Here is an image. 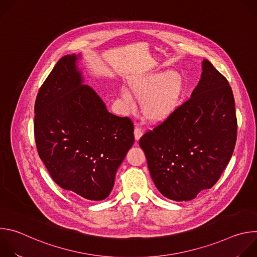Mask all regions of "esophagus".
Listing matches in <instances>:
<instances>
[{
  "label": "esophagus",
  "mask_w": 257,
  "mask_h": 257,
  "mask_svg": "<svg viewBox=\"0 0 257 257\" xmlns=\"http://www.w3.org/2000/svg\"><path fill=\"white\" fill-rule=\"evenodd\" d=\"M142 135V129L139 126H136L134 129V137L136 140H139V138Z\"/></svg>",
  "instance_id": "1"
}]
</instances>
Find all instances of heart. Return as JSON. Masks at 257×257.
Instances as JSON below:
<instances>
[{"instance_id": "b5f03b06", "label": "heart", "mask_w": 257, "mask_h": 257, "mask_svg": "<svg viewBox=\"0 0 257 257\" xmlns=\"http://www.w3.org/2000/svg\"><path fill=\"white\" fill-rule=\"evenodd\" d=\"M132 95L142 103L144 117L151 122H162L178 107L184 91V81L176 72L152 73L130 80ZM131 93L123 89V96L132 101Z\"/></svg>"}]
</instances>
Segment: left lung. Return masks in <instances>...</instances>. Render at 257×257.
<instances>
[{"label":"left lung","instance_id":"left-lung-1","mask_svg":"<svg viewBox=\"0 0 257 257\" xmlns=\"http://www.w3.org/2000/svg\"><path fill=\"white\" fill-rule=\"evenodd\" d=\"M237 139L235 100L228 80L202 62L191 97L139 139L155 185L167 198L188 201L211 188L229 164Z\"/></svg>","mask_w":257,"mask_h":257}]
</instances>
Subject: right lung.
<instances>
[{"label": "right lung", "instance_id": "obj_1", "mask_svg": "<svg viewBox=\"0 0 257 257\" xmlns=\"http://www.w3.org/2000/svg\"><path fill=\"white\" fill-rule=\"evenodd\" d=\"M76 55L61 58L34 104L39 156L57 184L87 200L111 193L116 172L134 143L128 117L113 115L96 92L82 84Z\"/></svg>", "mask_w": 257, "mask_h": 257}]
</instances>
